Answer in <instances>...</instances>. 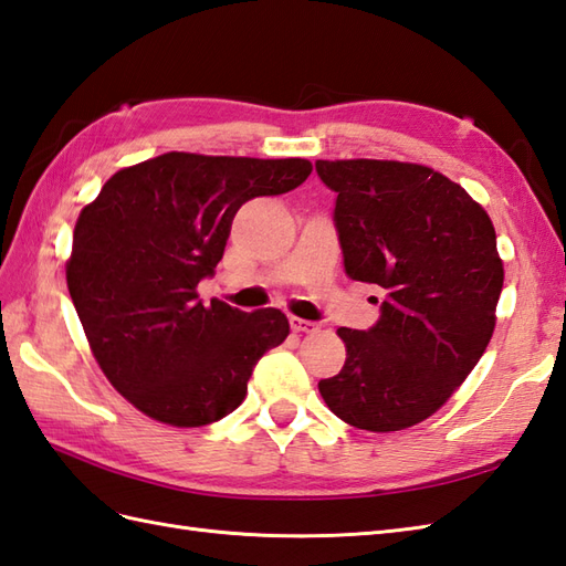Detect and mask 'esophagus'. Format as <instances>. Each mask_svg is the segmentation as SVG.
Segmentation results:
<instances>
[{"instance_id": "1", "label": "esophagus", "mask_w": 566, "mask_h": 566, "mask_svg": "<svg viewBox=\"0 0 566 566\" xmlns=\"http://www.w3.org/2000/svg\"><path fill=\"white\" fill-rule=\"evenodd\" d=\"M289 325H292L294 333H315V331H318V323L296 318V315H292V318H289Z\"/></svg>"}]
</instances>
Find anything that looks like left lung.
<instances>
[{
	"instance_id": "obj_1",
	"label": "left lung",
	"mask_w": 566,
	"mask_h": 566,
	"mask_svg": "<svg viewBox=\"0 0 566 566\" xmlns=\"http://www.w3.org/2000/svg\"><path fill=\"white\" fill-rule=\"evenodd\" d=\"M347 277L386 292L369 331L339 327L347 361L318 388L343 422L398 431L451 398L488 349L504 286L488 212L433 168L315 161ZM378 304V301H376Z\"/></svg>"
}]
</instances>
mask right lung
I'll use <instances>...</instances> for the list:
<instances>
[{
    "instance_id": "1",
    "label": "right lung",
    "mask_w": 566,
    "mask_h": 566,
    "mask_svg": "<svg viewBox=\"0 0 566 566\" xmlns=\"http://www.w3.org/2000/svg\"><path fill=\"white\" fill-rule=\"evenodd\" d=\"M306 159L170 151L117 170L74 227L67 286L115 390L174 427L227 417L268 349L289 335L277 308L205 306L235 212L311 176Z\"/></svg>"
}]
</instances>
